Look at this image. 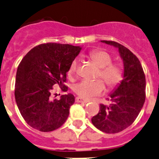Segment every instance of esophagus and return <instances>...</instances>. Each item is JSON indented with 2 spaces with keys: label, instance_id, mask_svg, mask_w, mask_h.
Returning <instances> with one entry per match:
<instances>
[{
  "label": "esophagus",
  "instance_id": "obj_1",
  "mask_svg": "<svg viewBox=\"0 0 159 159\" xmlns=\"http://www.w3.org/2000/svg\"><path fill=\"white\" fill-rule=\"evenodd\" d=\"M75 101H76L77 103H87L88 102V101L85 99H83V98H81V97H76V99H75Z\"/></svg>",
  "mask_w": 159,
  "mask_h": 159
}]
</instances>
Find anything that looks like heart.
Instances as JSON below:
<instances>
[{"label":"heart","mask_w":159,"mask_h":159,"mask_svg":"<svg viewBox=\"0 0 159 159\" xmlns=\"http://www.w3.org/2000/svg\"><path fill=\"white\" fill-rule=\"evenodd\" d=\"M89 58L99 67L97 78L93 81L82 80L75 84L74 86V93L81 98H89L93 96L100 95L104 90L105 83L108 89H114L120 85L124 79V71L121 65L113 63V58L109 53L103 50H94L89 54ZM78 69V61L74 60L70 66L67 74L70 78H74Z\"/></svg>","instance_id":"b5f03b06"}]
</instances>
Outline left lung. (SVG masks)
Here are the masks:
<instances>
[{
  "label": "left lung",
  "mask_w": 159,
  "mask_h": 159,
  "mask_svg": "<svg viewBox=\"0 0 159 159\" xmlns=\"http://www.w3.org/2000/svg\"><path fill=\"white\" fill-rule=\"evenodd\" d=\"M101 42L119 49L124 66V79L110 97L109 105L100 104V111L92 118L97 129L115 134L129 127L138 116L146 99V78L139 58L129 49L114 41Z\"/></svg>",
  "instance_id": "8db88e82"
}]
</instances>
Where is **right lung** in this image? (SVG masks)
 Wrapping results in <instances>:
<instances>
[{"mask_svg": "<svg viewBox=\"0 0 159 159\" xmlns=\"http://www.w3.org/2000/svg\"><path fill=\"white\" fill-rule=\"evenodd\" d=\"M81 50L70 44L47 43L24 57L17 69L15 98L21 116L31 128L48 132L66 122L74 96L65 94L61 99H53L56 94L52 93L53 86L66 92V73Z\"/></svg>", "mask_w": 159, "mask_h": 159, "instance_id": "add662e5", "label": "right lung"}]
</instances>
